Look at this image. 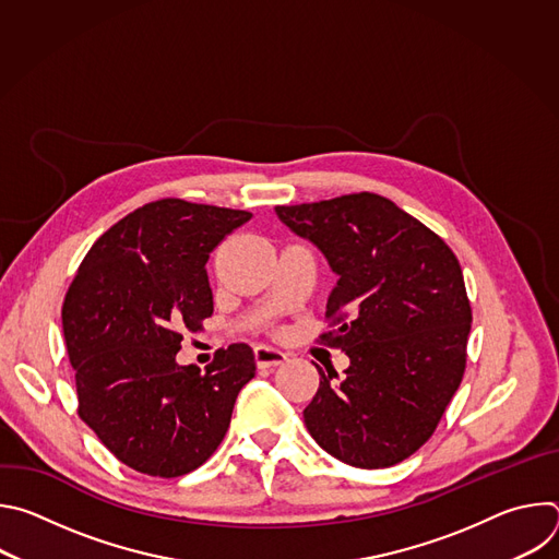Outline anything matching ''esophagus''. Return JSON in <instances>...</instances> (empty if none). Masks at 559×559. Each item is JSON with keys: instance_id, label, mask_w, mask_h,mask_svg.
I'll return each instance as SVG.
<instances>
[{"instance_id": "esophagus-1", "label": "esophagus", "mask_w": 559, "mask_h": 559, "mask_svg": "<svg viewBox=\"0 0 559 559\" xmlns=\"http://www.w3.org/2000/svg\"><path fill=\"white\" fill-rule=\"evenodd\" d=\"M254 360H257L259 369H272V367L283 365L287 360V354H283L281 349L267 347V345H259V347H254Z\"/></svg>"}]
</instances>
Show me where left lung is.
I'll return each instance as SVG.
<instances>
[{"mask_svg":"<svg viewBox=\"0 0 559 559\" xmlns=\"http://www.w3.org/2000/svg\"><path fill=\"white\" fill-rule=\"evenodd\" d=\"M278 218L321 250L336 274L323 345L349 356L321 373L302 418L336 460L384 468L436 431L466 367L471 305L455 254L393 201L360 192L276 205Z\"/></svg>","mask_w":559,"mask_h":559,"instance_id":"1","label":"left lung"}]
</instances>
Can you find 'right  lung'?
Here are the masks:
<instances>
[{"label": "right lung", "mask_w": 559, "mask_h": 559, "mask_svg": "<svg viewBox=\"0 0 559 559\" xmlns=\"http://www.w3.org/2000/svg\"><path fill=\"white\" fill-rule=\"evenodd\" d=\"M246 210L162 199L104 231L70 283L61 323L79 418L130 468L179 477L201 466L257 371L246 343L201 371L181 367L183 332L212 316L205 263Z\"/></svg>", "instance_id": "right-lung-1"}]
</instances>
